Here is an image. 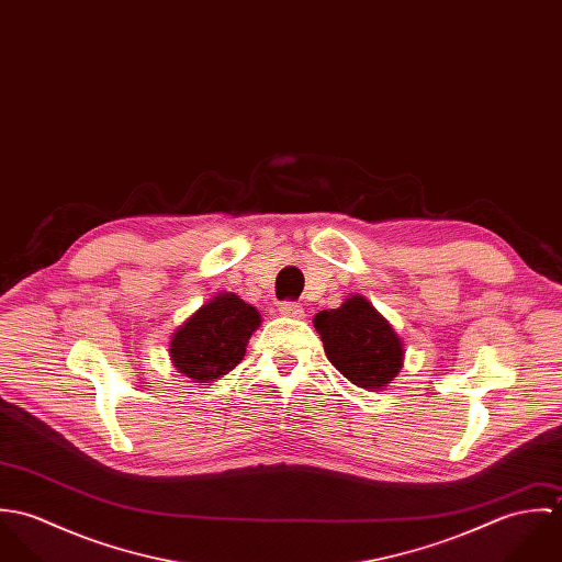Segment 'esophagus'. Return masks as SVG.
Wrapping results in <instances>:
<instances>
[{
    "instance_id": "obj_1",
    "label": "esophagus",
    "mask_w": 562,
    "mask_h": 562,
    "mask_svg": "<svg viewBox=\"0 0 562 562\" xmlns=\"http://www.w3.org/2000/svg\"><path fill=\"white\" fill-rule=\"evenodd\" d=\"M279 312H281L283 316H288V318H303V316H305L301 303H294V301H283V303H279Z\"/></svg>"
}]
</instances>
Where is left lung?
I'll return each mask as SVG.
<instances>
[{"label":"left lung","mask_w":562,"mask_h":562,"mask_svg":"<svg viewBox=\"0 0 562 562\" xmlns=\"http://www.w3.org/2000/svg\"><path fill=\"white\" fill-rule=\"evenodd\" d=\"M328 361L355 385L379 392L402 368V341L363 296H350L339 310L314 318Z\"/></svg>","instance_id":"left-lung-1"}]
</instances>
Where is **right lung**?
<instances>
[{
	"mask_svg": "<svg viewBox=\"0 0 562 562\" xmlns=\"http://www.w3.org/2000/svg\"><path fill=\"white\" fill-rule=\"evenodd\" d=\"M259 322L255 307L236 294H221L179 326L170 341V359L194 383L214 381L240 363Z\"/></svg>",
	"mask_w": 562,
	"mask_h": 562,
	"instance_id": "add662e5",
	"label": "right lung"
}]
</instances>
